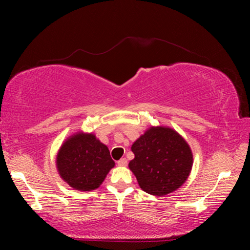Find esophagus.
Here are the masks:
<instances>
[{
	"label": "esophagus",
	"mask_w": 250,
	"mask_h": 250,
	"mask_svg": "<svg viewBox=\"0 0 250 250\" xmlns=\"http://www.w3.org/2000/svg\"><path fill=\"white\" fill-rule=\"evenodd\" d=\"M127 160H126V158L124 157V158H121V160L120 161H118V165L119 166H123V167H124V166H127Z\"/></svg>",
	"instance_id": "obj_1"
}]
</instances>
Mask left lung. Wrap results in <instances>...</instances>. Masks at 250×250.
<instances>
[{"label": "left lung", "mask_w": 250, "mask_h": 250, "mask_svg": "<svg viewBox=\"0 0 250 250\" xmlns=\"http://www.w3.org/2000/svg\"><path fill=\"white\" fill-rule=\"evenodd\" d=\"M128 167L143 191L165 196L177 190L190 175L193 154L179 133L169 127H150L135 141Z\"/></svg>", "instance_id": "1"}]
</instances>
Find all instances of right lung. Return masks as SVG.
<instances>
[{
	"mask_svg": "<svg viewBox=\"0 0 250 250\" xmlns=\"http://www.w3.org/2000/svg\"><path fill=\"white\" fill-rule=\"evenodd\" d=\"M56 167L65 183L78 191H92L99 188L115 162L110 152L93 133L77 132L60 147Z\"/></svg>",
	"mask_w": 250,
	"mask_h": 250,
	"instance_id": "obj_1",
	"label": "right lung"
}]
</instances>
